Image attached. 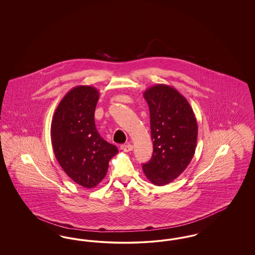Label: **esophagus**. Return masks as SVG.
Segmentation results:
<instances>
[{"label": "esophagus", "instance_id": "esophagus-1", "mask_svg": "<svg viewBox=\"0 0 255 255\" xmlns=\"http://www.w3.org/2000/svg\"><path fill=\"white\" fill-rule=\"evenodd\" d=\"M122 150H123L124 152H130V151H132L133 150V145L132 144H130V143H127V144H123L122 145Z\"/></svg>", "mask_w": 255, "mask_h": 255}]
</instances>
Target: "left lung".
Masks as SVG:
<instances>
[{
    "mask_svg": "<svg viewBox=\"0 0 255 255\" xmlns=\"http://www.w3.org/2000/svg\"><path fill=\"white\" fill-rule=\"evenodd\" d=\"M143 97L150 111L154 150L142 169L153 184L165 185L178 178L193 158L198 124L186 98L171 86H152Z\"/></svg>",
    "mask_w": 255,
    "mask_h": 255,
    "instance_id": "left-lung-1",
    "label": "left lung"
}]
</instances>
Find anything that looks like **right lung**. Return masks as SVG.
<instances>
[{"instance_id": "obj_1", "label": "right lung", "mask_w": 255, "mask_h": 255, "mask_svg": "<svg viewBox=\"0 0 255 255\" xmlns=\"http://www.w3.org/2000/svg\"><path fill=\"white\" fill-rule=\"evenodd\" d=\"M99 92L92 86L72 89L54 112L50 127L51 144L61 167L73 182L93 188L106 174L117 146L104 140L95 123Z\"/></svg>"}]
</instances>
